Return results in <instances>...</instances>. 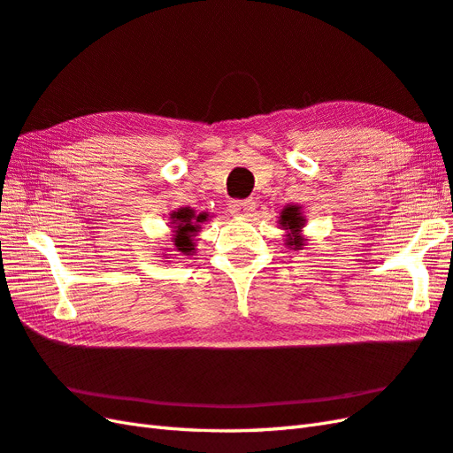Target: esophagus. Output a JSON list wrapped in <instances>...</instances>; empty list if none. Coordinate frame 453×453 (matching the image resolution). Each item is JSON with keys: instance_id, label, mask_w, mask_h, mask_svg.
<instances>
[{"instance_id": "34e87169", "label": "esophagus", "mask_w": 453, "mask_h": 453, "mask_svg": "<svg viewBox=\"0 0 453 453\" xmlns=\"http://www.w3.org/2000/svg\"><path fill=\"white\" fill-rule=\"evenodd\" d=\"M256 209V202L253 200H238L230 203V213L236 217H248Z\"/></svg>"}]
</instances>
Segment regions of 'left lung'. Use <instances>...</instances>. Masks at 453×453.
Instances as JSON below:
<instances>
[{"instance_id": "obj_1", "label": "left lung", "mask_w": 453, "mask_h": 453, "mask_svg": "<svg viewBox=\"0 0 453 453\" xmlns=\"http://www.w3.org/2000/svg\"><path fill=\"white\" fill-rule=\"evenodd\" d=\"M277 223L286 233L284 244L294 251L303 250V246H305V236H303L305 217H303L302 207L300 205H284Z\"/></svg>"}]
</instances>
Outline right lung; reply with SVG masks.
Listing matches in <instances>:
<instances>
[{"instance_id": "add662e5", "label": "right lung", "mask_w": 453, "mask_h": 453, "mask_svg": "<svg viewBox=\"0 0 453 453\" xmlns=\"http://www.w3.org/2000/svg\"><path fill=\"white\" fill-rule=\"evenodd\" d=\"M209 220V213H196L192 207H180L169 213V228H171V244L165 248V259H180L196 253V236L202 230V225Z\"/></svg>"}]
</instances>
